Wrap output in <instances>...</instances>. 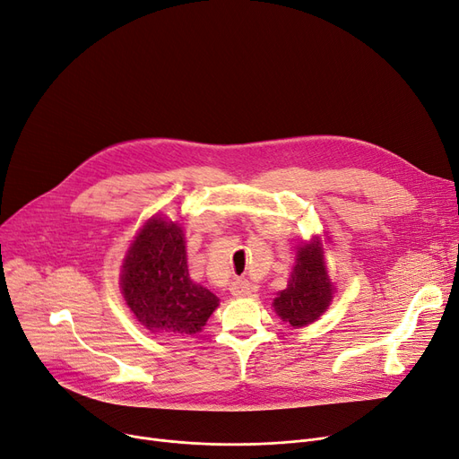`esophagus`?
<instances>
[{
	"instance_id": "obj_1",
	"label": "esophagus",
	"mask_w": 459,
	"mask_h": 459,
	"mask_svg": "<svg viewBox=\"0 0 459 459\" xmlns=\"http://www.w3.org/2000/svg\"><path fill=\"white\" fill-rule=\"evenodd\" d=\"M230 292L232 296H249L251 294V285L247 279H236V281H232L230 285Z\"/></svg>"
}]
</instances>
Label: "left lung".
I'll use <instances>...</instances> for the list:
<instances>
[{"label":"left lung","mask_w":459,"mask_h":459,"mask_svg":"<svg viewBox=\"0 0 459 459\" xmlns=\"http://www.w3.org/2000/svg\"><path fill=\"white\" fill-rule=\"evenodd\" d=\"M332 300V285L318 242L306 244L296 255V266L285 290L273 300L277 315L290 326H306L325 313Z\"/></svg>","instance_id":"left-lung-1"}]
</instances>
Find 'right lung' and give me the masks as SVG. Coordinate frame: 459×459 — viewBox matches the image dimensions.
I'll list each match as a JSON object with an SVG mask.
<instances>
[{
    "label": "right lung",
    "mask_w": 459,
    "mask_h": 459,
    "mask_svg": "<svg viewBox=\"0 0 459 459\" xmlns=\"http://www.w3.org/2000/svg\"><path fill=\"white\" fill-rule=\"evenodd\" d=\"M122 290L134 316L152 332L196 333L219 306V298L193 283L184 230L153 217L131 244Z\"/></svg>",
    "instance_id": "1"
}]
</instances>
